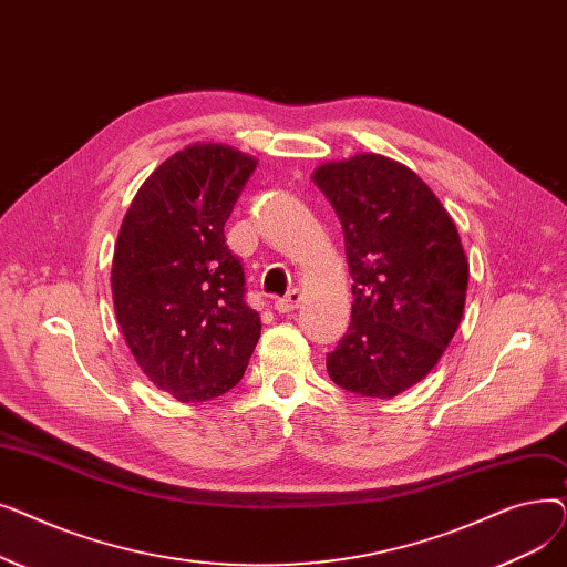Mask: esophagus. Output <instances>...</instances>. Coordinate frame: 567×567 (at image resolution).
<instances>
[{
  "label": "esophagus",
  "instance_id": "esophagus-1",
  "mask_svg": "<svg viewBox=\"0 0 567 567\" xmlns=\"http://www.w3.org/2000/svg\"><path fill=\"white\" fill-rule=\"evenodd\" d=\"M301 301H303V296H301V291L299 289H291L285 299H278L276 301V310L278 312H291V310H296L301 306Z\"/></svg>",
  "mask_w": 567,
  "mask_h": 567
}]
</instances>
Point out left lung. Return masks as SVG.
<instances>
[{
	"label": "left lung",
	"instance_id": "1",
	"mask_svg": "<svg viewBox=\"0 0 567 567\" xmlns=\"http://www.w3.org/2000/svg\"><path fill=\"white\" fill-rule=\"evenodd\" d=\"M312 182L336 208L353 278L351 323L329 377L363 398H395L441 359L464 315L468 261L423 178L379 154L323 163Z\"/></svg>",
	"mask_w": 567,
	"mask_h": 567
}]
</instances>
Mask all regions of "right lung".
Instances as JSON below:
<instances>
[{
	"instance_id": "1",
	"label": "right lung",
	"mask_w": 567,
	"mask_h": 567,
	"mask_svg": "<svg viewBox=\"0 0 567 567\" xmlns=\"http://www.w3.org/2000/svg\"><path fill=\"white\" fill-rule=\"evenodd\" d=\"M257 161L193 144L137 190L118 229L112 299L137 365L178 402L214 400L241 381L261 333L225 223Z\"/></svg>"
}]
</instances>
